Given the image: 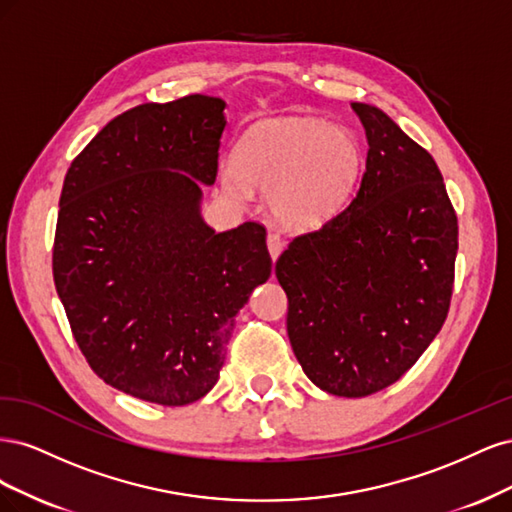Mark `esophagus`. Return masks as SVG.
<instances>
[{
  "label": "esophagus",
  "instance_id": "1",
  "mask_svg": "<svg viewBox=\"0 0 512 512\" xmlns=\"http://www.w3.org/2000/svg\"><path fill=\"white\" fill-rule=\"evenodd\" d=\"M267 247H269L271 258L277 260V256H280L282 250H284V241H282L280 235H277V232H269V235H267Z\"/></svg>",
  "mask_w": 512,
  "mask_h": 512
}]
</instances>
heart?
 <instances>
[{"instance_id":"heart-1","label":"heart","mask_w":512,"mask_h":512,"mask_svg":"<svg viewBox=\"0 0 512 512\" xmlns=\"http://www.w3.org/2000/svg\"><path fill=\"white\" fill-rule=\"evenodd\" d=\"M363 173V149L348 130L307 117L262 121L243 136L239 158L222 164L230 196L252 185L269 192L273 218L290 230H316L342 213Z\"/></svg>"}]
</instances>
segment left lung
I'll list each match as a JSON object with an SVG mask.
<instances>
[{"label": "left lung", "mask_w": 512, "mask_h": 512, "mask_svg": "<svg viewBox=\"0 0 512 512\" xmlns=\"http://www.w3.org/2000/svg\"><path fill=\"white\" fill-rule=\"evenodd\" d=\"M352 108L369 143L359 192L275 262L294 356L337 397L386 389L427 350L451 307L459 245L436 160L380 108Z\"/></svg>", "instance_id": "obj_1"}]
</instances>
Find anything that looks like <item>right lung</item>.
I'll use <instances>...</instances> for the list:
<instances>
[{
    "label": "right lung",
    "instance_id": "add662e5",
    "mask_svg": "<svg viewBox=\"0 0 512 512\" xmlns=\"http://www.w3.org/2000/svg\"><path fill=\"white\" fill-rule=\"evenodd\" d=\"M226 102L185 96L117 115L68 168L53 280L89 367L160 406L205 397L239 309L269 280L267 230L200 218L218 177Z\"/></svg>",
    "mask_w": 512,
    "mask_h": 512
}]
</instances>
